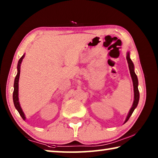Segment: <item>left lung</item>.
<instances>
[{
    "label": "left lung",
    "mask_w": 158,
    "mask_h": 158,
    "mask_svg": "<svg viewBox=\"0 0 158 158\" xmlns=\"http://www.w3.org/2000/svg\"><path fill=\"white\" fill-rule=\"evenodd\" d=\"M126 58H127V63H128V66H129L130 75H131V77H132V82H133L134 102H133V104H132V106L130 109V110L129 111V114H128V115H127V116L126 118V120H125V123L127 122L128 121V119L130 118V117L131 116V115L132 114L134 110H135V108L137 106V105L139 103V89H138V79H137V75H136V74L135 73V67H134V64L132 63V60L130 59V52L127 53Z\"/></svg>",
    "instance_id": "left-lung-1"
}]
</instances>
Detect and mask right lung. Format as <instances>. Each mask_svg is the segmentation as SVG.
<instances>
[{"label": "right lung", "mask_w": 158, "mask_h": 158, "mask_svg": "<svg viewBox=\"0 0 158 158\" xmlns=\"http://www.w3.org/2000/svg\"><path fill=\"white\" fill-rule=\"evenodd\" d=\"M24 54H23L22 56L19 60L18 65H17V76H16L15 79V83H14V91H13V102H14V105L17 110L18 111L19 113L20 116L23 120L26 119L25 115L23 114V112L21 109V107L20 106L19 102V75H20V66L21 63L22 62L23 58H24Z\"/></svg>", "instance_id": "obj_1"}]
</instances>
